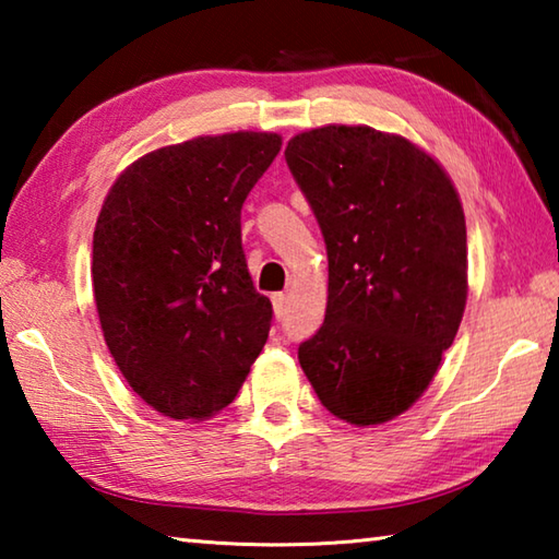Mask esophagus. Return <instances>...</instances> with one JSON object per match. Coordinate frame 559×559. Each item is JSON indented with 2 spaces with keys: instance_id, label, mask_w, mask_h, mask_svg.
Masks as SVG:
<instances>
[{
  "instance_id": "1",
  "label": "esophagus",
  "mask_w": 559,
  "mask_h": 559,
  "mask_svg": "<svg viewBox=\"0 0 559 559\" xmlns=\"http://www.w3.org/2000/svg\"><path fill=\"white\" fill-rule=\"evenodd\" d=\"M271 300H273V313H276V318H286V302H288L286 293H273Z\"/></svg>"
}]
</instances>
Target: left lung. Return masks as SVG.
<instances>
[{
  "mask_svg": "<svg viewBox=\"0 0 559 559\" xmlns=\"http://www.w3.org/2000/svg\"><path fill=\"white\" fill-rule=\"evenodd\" d=\"M286 163L328 249L325 323L300 343V367L337 419L384 424L419 400L459 333L461 200L437 159L367 126L300 132Z\"/></svg>",
  "mask_w": 559,
  "mask_h": 559,
  "instance_id": "1",
  "label": "left lung"
}]
</instances>
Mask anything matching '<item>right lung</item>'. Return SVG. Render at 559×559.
Here are the masks:
<instances>
[{"mask_svg":"<svg viewBox=\"0 0 559 559\" xmlns=\"http://www.w3.org/2000/svg\"><path fill=\"white\" fill-rule=\"evenodd\" d=\"M281 150L276 132H226L132 163L93 231L103 337L140 400L169 419L234 402L266 345L273 308L253 288L241 206Z\"/></svg>","mask_w":559,"mask_h":559,"instance_id":"add662e5","label":"right lung"}]
</instances>
